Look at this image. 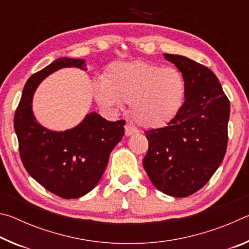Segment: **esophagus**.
I'll return each instance as SVG.
<instances>
[{
    "mask_svg": "<svg viewBox=\"0 0 249 249\" xmlns=\"http://www.w3.org/2000/svg\"><path fill=\"white\" fill-rule=\"evenodd\" d=\"M137 132H138V130L135 127H133V126L130 124L125 125V135H126V136H130V135H133V134L137 133Z\"/></svg>",
    "mask_w": 249,
    "mask_h": 249,
    "instance_id": "34e87169",
    "label": "esophagus"
}]
</instances>
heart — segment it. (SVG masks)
Returning <instances> with one entry per match:
<instances>
[{
    "instance_id": "heart-1",
    "label": "heart",
    "mask_w": 249,
    "mask_h": 249,
    "mask_svg": "<svg viewBox=\"0 0 249 249\" xmlns=\"http://www.w3.org/2000/svg\"><path fill=\"white\" fill-rule=\"evenodd\" d=\"M94 98L101 107L117 108L130 103V114L145 128L165 127L178 116L185 102L187 84L176 68L137 60L116 62L103 80L93 83Z\"/></svg>"
}]
</instances>
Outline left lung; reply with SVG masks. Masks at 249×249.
<instances>
[{"label": "left lung", "mask_w": 249, "mask_h": 249, "mask_svg": "<svg viewBox=\"0 0 249 249\" xmlns=\"http://www.w3.org/2000/svg\"><path fill=\"white\" fill-rule=\"evenodd\" d=\"M163 57L184 77L185 102L168 126L145 133L149 147L142 165L159 191L185 197L205 185L223 161L231 107L208 67L180 54Z\"/></svg>", "instance_id": "left-lung-1"}]
</instances>
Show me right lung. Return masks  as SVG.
<instances>
[{
	"label": "right lung",
	"mask_w": 249,
	"mask_h": 249,
	"mask_svg": "<svg viewBox=\"0 0 249 249\" xmlns=\"http://www.w3.org/2000/svg\"><path fill=\"white\" fill-rule=\"evenodd\" d=\"M86 66L84 59L62 57L33 74L14 116L25 169L45 189L64 199L83 196L99 183L109 154L124 136L125 121L109 122L95 112L64 132L44 127L34 115V94L48 75L62 68L87 71Z\"/></svg>",
	"instance_id": "add662e5"
}]
</instances>
